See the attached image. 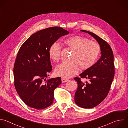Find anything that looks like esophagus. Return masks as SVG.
<instances>
[{
    "label": "esophagus",
    "instance_id": "34e87169",
    "mask_svg": "<svg viewBox=\"0 0 128 128\" xmlns=\"http://www.w3.org/2000/svg\"><path fill=\"white\" fill-rule=\"evenodd\" d=\"M61 80H62V83H65V82H67L69 80L68 79H66L65 78H64V77H62L61 78Z\"/></svg>",
    "mask_w": 128,
    "mask_h": 128
}]
</instances>
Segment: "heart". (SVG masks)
Segmentation results:
<instances>
[{
    "label": "heart",
    "mask_w": 128,
    "mask_h": 128,
    "mask_svg": "<svg viewBox=\"0 0 128 128\" xmlns=\"http://www.w3.org/2000/svg\"><path fill=\"white\" fill-rule=\"evenodd\" d=\"M65 45L73 50L70 61H64L58 65L55 69L56 75L69 78L76 74L79 66L82 70L91 68L98 60L100 47L97 42L80 36H72L63 40ZM61 47L58 43L54 42L48 51L49 56L54 61L60 58Z\"/></svg>",
    "instance_id": "obj_1"
}]
</instances>
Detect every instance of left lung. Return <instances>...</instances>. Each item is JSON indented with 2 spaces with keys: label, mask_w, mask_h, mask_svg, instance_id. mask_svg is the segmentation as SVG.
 I'll return each instance as SVG.
<instances>
[{
  "label": "left lung",
  "mask_w": 128,
  "mask_h": 128,
  "mask_svg": "<svg viewBox=\"0 0 128 128\" xmlns=\"http://www.w3.org/2000/svg\"><path fill=\"white\" fill-rule=\"evenodd\" d=\"M80 31L91 35L100 47L99 60L79 75L81 78L88 79V82H82L79 77L74 78L78 84L74 96L75 104L82 108H91L101 103L109 92L114 74V55L110 46L104 40L90 32Z\"/></svg>",
  "instance_id": "8db88e82"
}]
</instances>
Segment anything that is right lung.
<instances>
[{
	"mask_svg": "<svg viewBox=\"0 0 128 128\" xmlns=\"http://www.w3.org/2000/svg\"><path fill=\"white\" fill-rule=\"evenodd\" d=\"M69 34L60 27L49 28L32 34L20 47L14 68V86L28 106L41 110L52 104L54 90L61 83V79L43 81L52 70L48 51L59 38Z\"/></svg>",
	"mask_w": 128,
	"mask_h": 128,
	"instance_id": "right-lung-1",
	"label": "right lung"
}]
</instances>
